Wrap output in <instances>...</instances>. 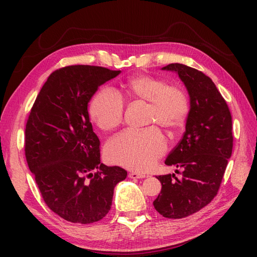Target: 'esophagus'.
<instances>
[{"mask_svg": "<svg viewBox=\"0 0 257 257\" xmlns=\"http://www.w3.org/2000/svg\"><path fill=\"white\" fill-rule=\"evenodd\" d=\"M128 177L131 179H142V178H145L146 176L144 174H141V173H136V172H131L128 174Z\"/></svg>", "mask_w": 257, "mask_h": 257, "instance_id": "1", "label": "esophagus"}]
</instances>
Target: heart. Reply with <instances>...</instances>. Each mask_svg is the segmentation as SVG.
<instances>
[{"mask_svg": "<svg viewBox=\"0 0 257 257\" xmlns=\"http://www.w3.org/2000/svg\"><path fill=\"white\" fill-rule=\"evenodd\" d=\"M121 95L131 102L147 103L146 125H158L175 132L185 122L190 111L186 92L180 85L150 75H136L120 84ZM91 121L99 130L110 132L123 121L122 99L110 89L97 91L89 105ZM166 150L165 139L155 126L125 131L108 142L107 160L136 172H146Z\"/></svg>", "mask_w": 257, "mask_h": 257, "instance_id": "obj_1", "label": "heart"}]
</instances>
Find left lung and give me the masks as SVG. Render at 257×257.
I'll return each mask as SVG.
<instances>
[{"label":"left lung","instance_id":"obj_1","mask_svg":"<svg viewBox=\"0 0 257 257\" xmlns=\"http://www.w3.org/2000/svg\"><path fill=\"white\" fill-rule=\"evenodd\" d=\"M162 69L180 77L190 95V111L181 141L165 161L168 166L181 168L182 178L175 174L157 177L162 190L153 206L168 219H182L216 196L232 151L231 114L215 84L204 73L180 63Z\"/></svg>","mask_w":257,"mask_h":257}]
</instances>
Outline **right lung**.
<instances>
[{
    "mask_svg": "<svg viewBox=\"0 0 257 257\" xmlns=\"http://www.w3.org/2000/svg\"><path fill=\"white\" fill-rule=\"evenodd\" d=\"M121 71L71 65L45 82L26 125L25 151L45 204L72 223H94L110 210L115 184L127 173L100 163L88 104Z\"/></svg>",
    "mask_w": 257,
    "mask_h": 257,
    "instance_id": "1",
    "label": "right lung"
}]
</instances>
